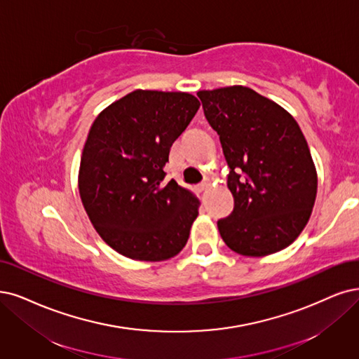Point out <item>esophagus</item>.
Instances as JSON below:
<instances>
[{
	"label": "esophagus",
	"instance_id": "esophagus-1",
	"mask_svg": "<svg viewBox=\"0 0 359 359\" xmlns=\"http://www.w3.org/2000/svg\"><path fill=\"white\" fill-rule=\"evenodd\" d=\"M208 188H210L208 183H201L200 187H198V191H200V192H205V191H208Z\"/></svg>",
	"mask_w": 359,
	"mask_h": 359
}]
</instances>
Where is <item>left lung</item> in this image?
Wrapping results in <instances>:
<instances>
[{"mask_svg":"<svg viewBox=\"0 0 359 359\" xmlns=\"http://www.w3.org/2000/svg\"><path fill=\"white\" fill-rule=\"evenodd\" d=\"M196 95L231 168L228 188L235 207L217 222L222 240L247 257L284 250L308 224L318 189L316 168L297 121L244 86Z\"/></svg>","mask_w":359,"mask_h":359,"instance_id":"left-lung-1","label":"left lung"}]
</instances>
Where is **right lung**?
<instances>
[{"label":"right lung","mask_w":359,"mask_h":359,"mask_svg":"<svg viewBox=\"0 0 359 359\" xmlns=\"http://www.w3.org/2000/svg\"><path fill=\"white\" fill-rule=\"evenodd\" d=\"M200 104L189 93L135 90L91 124L78 189L91 224L116 253L163 262L187 245L200 200L163 180L171 144Z\"/></svg>","instance_id":"add662e5"}]
</instances>
